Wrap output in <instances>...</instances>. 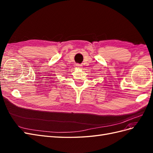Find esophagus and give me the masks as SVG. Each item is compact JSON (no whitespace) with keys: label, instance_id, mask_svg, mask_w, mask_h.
<instances>
[{"label":"esophagus","instance_id":"obj_1","mask_svg":"<svg viewBox=\"0 0 153 153\" xmlns=\"http://www.w3.org/2000/svg\"><path fill=\"white\" fill-rule=\"evenodd\" d=\"M76 66H77V68H78L79 69H82V68H81L82 66V64H76Z\"/></svg>","mask_w":153,"mask_h":153}]
</instances>
